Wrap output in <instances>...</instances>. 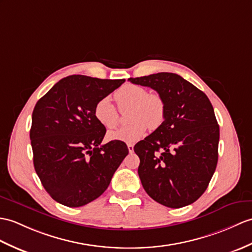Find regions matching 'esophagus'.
Listing matches in <instances>:
<instances>
[{"label":"esophagus","instance_id":"obj_1","mask_svg":"<svg viewBox=\"0 0 252 252\" xmlns=\"http://www.w3.org/2000/svg\"><path fill=\"white\" fill-rule=\"evenodd\" d=\"M127 149L130 153H133L134 151V145L133 144H127Z\"/></svg>","mask_w":252,"mask_h":252}]
</instances>
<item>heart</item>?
<instances>
[{
	"label": "heart",
	"mask_w": 252,
	"mask_h": 252,
	"mask_svg": "<svg viewBox=\"0 0 252 252\" xmlns=\"http://www.w3.org/2000/svg\"><path fill=\"white\" fill-rule=\"evenodd\" d=\"M115 99L121 112L130 108L127 119L131 124L108 133L109 140L135 143L149 127L156 130L165 119V103L157 93H148L144 87L127 84L115 92ZM94 117L104 127L112 130L119 124V113L109 97H103L95 104Z\"/></svg>",
	"instance_id": "obj_1"
}]
</instances>
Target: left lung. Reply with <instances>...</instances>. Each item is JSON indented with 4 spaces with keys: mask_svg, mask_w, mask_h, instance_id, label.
I'll use <instances>...</instances> for the list:
<instances>
[{
    "mask_svg": "<svg viewBox=\"0 0 252 252\" xmlns=\"http://www.w3.org/2000/svg\"><path fill=\"white\" fill-rule=\"evenodd\" d=\"M128 80L156 90L165 103L163 124L134 146L144 189L166 207L190 205L205 192L217 166L219 126L213 105L177 74Z\"/></svg>",
    "mask_w": 252,
    "mask_h": 252,
    "instance_id": "obj_1",
    "label": "left lung"
}]
</instances>
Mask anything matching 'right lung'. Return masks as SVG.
I'll list each match as a JSON object with an SVG mask.
<instances>
[{"label": "right lung", "instance_id": "1", "mask_svg": "<svg viewBox=\"0 0 252 252\" xmlns=\"http://www.w3.org/2000/svg\"><path fill=\"white\" fill-rule=\"evenodd\" d=\"M125 81L71 75L35 105L30 130L34 168L45 190L62 205L94 201L127 156L120 140L101 145L106 128L94 117L95 104Z\"/></svg>", "mask_w": 252, "mask_h": 252}]
</instances>
